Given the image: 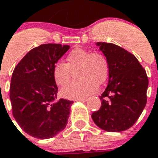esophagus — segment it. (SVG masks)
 <instances>
[{"label":"esophagus","mask_w":158,"mask_h":158,"mask_svg":"<svg viewBox=\"0 0 158 158\" xmlns=\"http://www.w3.org/2000/svg\"><path fill=\"white\" fill-rule=\"evenodd\" d=\"M77 101H80V102H86L87 100V98H80V99H76Z\"/></svg>","instance_id":"obj_1"}]
</instances>
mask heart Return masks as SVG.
<instances>
[{
	"label": "heart",
	"instance_id": "1",
	"mask_svg": "<svg viewBox=\"0 0 158 158\" xmlns=\"http://www.w3.org/2000/svg\"><path fill=\"white\" fill-rule=\"evenodd\" d=\"M67 63L58 62L53 69L54 81L59 86L65 85L71 78V70L79 68L78 78L62 89L65 98L78 99L88 96L97 90L98 84L106 82L109 72L108 62L99 53H92L82 48L72 50L67 57Z\"/></svg>",
	"mask_w": 158,
	"mask_h": 158
}]
</instances>
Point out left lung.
<instances>
[{"instance_id": "left-lung-1", "label": "left lung", "mask_w": 158, "mask_h": 158, "mask_svg": "<svg viewBox=\"0 0 158 158\" xmlns=\"http://www.w3.org/2000/svg\"><path fill=\"white\" fill-rule=\"evenodd\" d=\"M108 62V83L99 96L101 107L91 118L99 128L119 132L136 123L147 102L149 79L136 57L112 43L97 42Z\"/></svg>"}]
</instances>
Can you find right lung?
<instances>
[{
	"label": "right lung",
	"mask_w": 158,
	"mask_h": 158,
	"mask_svg": "<svg viewBox=\"0 0 158 158\" xmlns=\"http://www.w3.org/2000/svg\"><path fill=\"white\" fill-rule=\"evenodd\" d=\"M69 49L67 45H41L29 51L13 72L9 89L13 115L33 137L51 138L67 126L73 101L56 100L53 69Z\"/></svg>",
	"instance_id": "1"
}]
</instances>
